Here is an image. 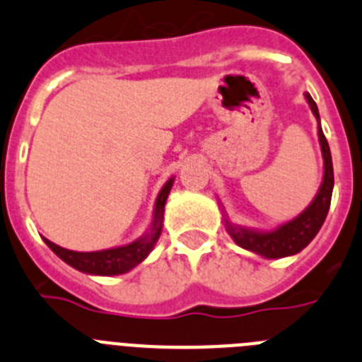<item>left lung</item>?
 Segmentation results:
<instances>
[{
    "mask_svg": "<svg viewBox=\"0 0 362 362\" xmlns=\"http://www.w3.org/2000/svg\"><path fill=\"white\" fill-rule=\"evenodd\" d=\"M306 101H308L310 108L319 119V110L312 95L305 94ZM319 143H321L322 159H325V177H322V185L319 188V194L315 199L312 201L308 209L296 217L293 221L286 223V225L279 226L274 232H255V230H246L241 226H233L226 221V228L232 239L238 243L239 246L252 250L255 254L263 255V257L277 259L286 257V255H293L300 252L317 235L319 228L325 223L328 210H330L332 201V190H334V165H332V153L328 141H326L325 134H322L321 127H319Z\"/></svg>",
    "mask_w": 362,
    "mask_h": 362,
    "instance_id": "obj_1",
    "label": "left lung"
}]
</instances>
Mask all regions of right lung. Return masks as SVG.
Wrapping results in <instances>:
<instances>
[{
    "instance_id": "right-lung-1",
    "label": "right lung",
    "mask_w": 362,
    "mask_h": 362,
    "mask_svg": "<svg viewBox=\"0 0 362 362\" xmlns=\"http://www.w3.org/2000/svg\"><path fill=\"white\" fill-rule=\"evenodd\" d=\"M174 179H170L168 183L163 187L159 192L158 201H156V214H153V223L150 233H146L145 238L137 239V241L130 243L127 246H119V248H110V250L101 252H74L62 248V246L54 245L52 241L45 239V243L49 245L50 250L62 257L66 264L74 267L76 270H81L85 274H94V276H117V274H124L136 264H139L150 250L153 248L156 241H158L159 233H161L163 226V212H165V203L168 197Z\"/></svg>"
}]
</instances>
